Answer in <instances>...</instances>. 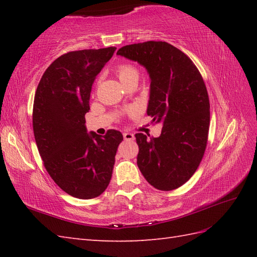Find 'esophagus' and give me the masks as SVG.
I'll return each mask as SVG.
<instances>
[{
    "mask_svg": "<svg viewBox=\"0 0 257 257\" xmlns=\"http://www.w3.org/2000/svg\"><path fill=\"white\" fill-rule=\"evenodd\" d=\"M123 139L127 141H133L135 139V136L130 133H123Z\"/></svg>",
    "mask_w": 257,
    "mask_h": 257,
    "instance_id": "1",
    "label": "esophagus"
}]
</instances>
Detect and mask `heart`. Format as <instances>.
<instances>
[{
    "label": "heart",
    "mask_w": 257,
    "mask_h": 257,
    "mask_svg": "<svg viewBox=\"0 0 257 257\" xmlns=\"http://www.w3.org/2000/svg\"><path fill=\"white\" fill-rule=\"evenodd\" d=\"M116 72H117L119 79L121 80V83H123V81L128 80V79H132V78H138V76H139L138 69L132 64L119 65L116 69Z\"/></svg>",
    "instance_id": "obj_1"
}]
</instances>
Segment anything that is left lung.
Segmentation results:
<instances>
[{"instance_id": "left-lung-1", "label": "left lung", "mask_w": 257, "mask_h": 257, "mask_svg": "<svg viewBox=\"0 0 257 257\" xmlns=\"http://www.w3.org/2000/svg\"><path fill=\"white\" fill-rule=\"evenodd\" d=\"M117 55L138 62L150 77L147 113L161 123L158 138L136 134L137 165L152 187L178 189L203 158L210 127V101L193 62L167 42L149 41L119 48Z\"/></svg>"}]
</instances>
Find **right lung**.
Listing matches in <instances>:
<instances>
[{
	"mask_svg": "<svg viewBox=\"0 0 257 257\" xmlns=\"http://www.w3.org/2000/svg\"><path fill=\"white\" fill-rule=\"evenodd\" d=\"M116 47L68 52L43 74L33 105V130L46 171L78 199H94L110 182L114 156L123 140L118 130L87 133L91 86Z\"/></svg>",
	"mask_w": 257,
	"mask_h": 257,
	"instance_id": "right-lung-1",
	"label": "right lung"
}]
</instances>
